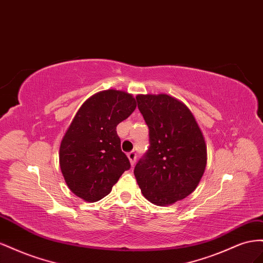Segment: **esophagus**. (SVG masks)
<instances>
[{
	"mask_svg": "<svg viewBox=\"0 0 263 263\" xmlns=\"http://www.w3.org/2000/svg\"><path fill=\"white\" fill-rule=\"evenodd\" d=\"M127 157H129L131 165H134V163H136V161H137V153L134 152V151H132L130 153H127Z\"/></svg>",
	"mask_w": 263,
	"mask_h": 263,
	"instance_id": "34e87169",
	"label": "esophagus"
}]
</instances>
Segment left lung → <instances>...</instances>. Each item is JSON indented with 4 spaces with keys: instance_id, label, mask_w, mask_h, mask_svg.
Wrapping results in <instances>:
<instances>
[{
    "instance_id": "8db88e82",
    "label": "left lung",
    "mask_w": 263,
    "mask_h": 263,
    "mask_svg": "<svg viewBox=\"0 0 263 263\" xmlns=\"http://www.w3.org/2000/svg\"><path fill=\"white\" fill-rule=\"evenodd\" d=\"M138 108L148 126L149 147L134 167L144 197L168 206L189 196L207 163L204 136L186 104L166 93L138 95Z\"/></svg>"
}]
</instances>
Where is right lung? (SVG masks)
<instances>
[{"label":"right lung","instance_id":"add662e5","mask_svg":"<svg viewBox=\"0 0 263 263\" xmlns=\"http://www.w3.org/2000/svg\"><path fill=\"white\" fill-rule=\"evenodd\" d=\"M136 108L131 93L108 89L90 97L77 111L62 140L59 165L67 186L79 198L100 200L131 167L117 125Z\"/></svg>","mask_w":263,"mask_h":263}]
</instances>
